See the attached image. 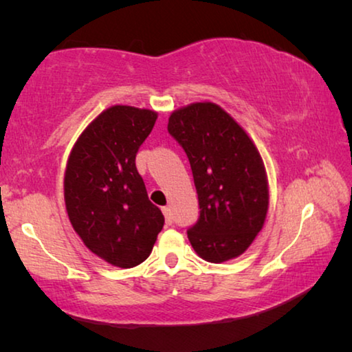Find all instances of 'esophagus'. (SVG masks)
<instances>
[{
  "instance_id": "1",
  "label": "esophagus",
  "mask_w": 352,
  "mask_h": 352,
  "mask_svg": "<svg viewBox=\"0 0 352 352\" xmlns=\"http://www.w3.org/2000/svg\"><path fill=\"white\" fill-rule=\"evenodd\" d=\"M163 214H164L166 223H168V225H172V222H174V217H172L170 208H169V206H164V208H163Z\"/></svg>"
}]
</instances>
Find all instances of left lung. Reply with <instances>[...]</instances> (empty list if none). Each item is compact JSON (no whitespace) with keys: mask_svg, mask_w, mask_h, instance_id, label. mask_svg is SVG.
<instances>
[{"mask_svg":"<svg viewBox=\"0 0 352 352\" xmlns=\"http://www.w3.org/2000/svg\"><path fill=\"white\" fill-rule=\"evenodd\" d=\"M169 133L186 152L197 189L200 217L188 239L212 264L247 252L269 211V182L253 140L214 102L170 113Z\"/></svg>","mask_w":352,"mask_h":352,"instance_id":"left-lung-1","label":"left lung"}]
</instances>
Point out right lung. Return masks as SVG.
<instances>
[{
    "instance_id": "right-lung-1",
    "label": "right lung",
    "mask_w": 352,
    "mask_h": 352,
    "mask_svg": "<svg viewBox=\"0 0 352 352\" xmlns=\"http://www.w3.org/2000/svg\"><path fill=\"white\" fill-rule=\"evenodd\" d=\"M157 118L153 110L109 107L77 138L65 169V206L74 231L91 253L121 269L148 258L164 225L135 166Z\"/></svg>"
}]
</instances>
